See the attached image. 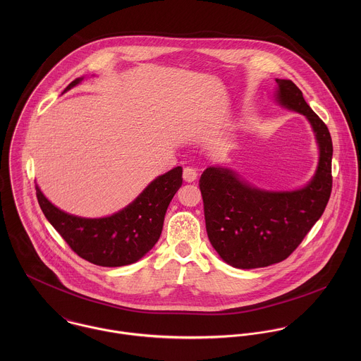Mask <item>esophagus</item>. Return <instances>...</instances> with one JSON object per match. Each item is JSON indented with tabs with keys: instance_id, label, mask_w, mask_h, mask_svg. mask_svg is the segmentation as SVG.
<instances>
[{
	"instance_id": "34e87169",
	"label": "esophagus",
	"mask_w": 361,
	"mask_h": 361,
	"mask_svg": "<svg viewBox=\"0 0 361 361\" xmlns=\"http://www.w3.org/2000/svg\"><path fill=\"white\" fill-rule=\"evenodd\" d=\"M183 179H185V182H195L197 179L196 169L190 168V166H186L183 169Z\"/></svg>"
}]
</instances>
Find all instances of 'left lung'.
Instances as JSON below:
<instances>
[{"label":"left lung","mask_w":361,"mask_h":361,"mask_svg":"<svg viewBox=\"0 0 361 361\" xmlns=\"http://www.w3.org/2000/svg\"><path fill=\"white\" fill-rule=\"evenodd\" d=\"M275 102L307 118L318 146L314 176L296 190H265L231 168L212 165L200 178L208 239L226 264L252 269L289 257L321 218L332 190V140L326 125L288 79H275Z\"/></svg>","instance_id":"left-lung-1"}]
</instances>
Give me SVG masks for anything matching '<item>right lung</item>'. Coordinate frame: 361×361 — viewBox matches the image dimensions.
<instances>
[{"mask_svg": "<svg viewBox=\"0 0 361 361\" xmlns=\"http://www.w3.org/2000/svg\"><path fill=\"white\" fill-rule=\"evenodd\" d=\"M82 80H73L63 93ZM180 186L182 166H176L157 176L130 204L103 218H85L59 209L39 185L36 195L49 222L79 257L100 267H122L139 261L154 247L166 208Z\"/></svg>", "mask_w": 361, "mask_h": 361, "instance_id": "obj_1", "label": "right lung"}]
</instances>
